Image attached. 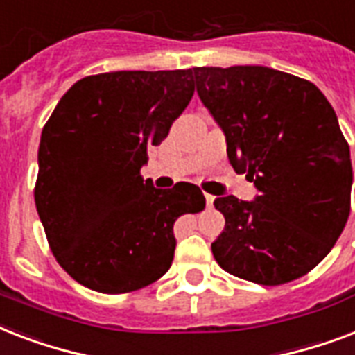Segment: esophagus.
I'll use <instances>...</instances> for the list:
<instances>
[{
    "instance_id": "1",
    "label": "esophagus",
    "mask_w": 355,
    "mask_h": 355,
    "mask_svg": "<svg viewBox=\"0 0 355 355\" xmlns=\"http://www.w3.org/2000/svg\"><path fill=\"white\" fill-rule=\"evenodd\" d=\"M205 197H206V205H208V208H211V206H214V200H216V197L210 193H205Z\"/></svg>"
}]
</instances>
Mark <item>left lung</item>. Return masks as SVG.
Returning <instances> with one entry per match:
<instances>
[{"label":"left lung","instance_id":"8db88e82","mask_svg":"<svg viewBox=\"0 0 355 355\" xmlns=\"http://www.w3.org/2000/svg\"><path fill=\"white\" fill-rule=\"evenodd\" d=\"M191 77L227 136L228 160L259 191L250 202L214 200L225 216L214 258L261 286L308 275L350 216V147L334 108L313 83L265 66L193 68Z\"/></svg>","mask_w":355,"mask_h":355}]
</instances>
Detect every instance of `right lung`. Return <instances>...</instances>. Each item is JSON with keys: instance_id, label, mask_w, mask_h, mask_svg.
Returning <instances> with one entry per match:
<instances>
[{"instance_id": "add662e5", "label": "right lung", "mask_w": 355, "mask_h": 355, "mask_svg": "<svg viewBox=\"0 0 355 355\" xmlns=\"http://www.w3.org/2000/svg\"><path fill=\"white\" fill-rule=\"evenodd\" d=\"M195 92L191 69L110 71L77 80L44 125L35 202L53 256L80 286L121 295L166 275L173 225L205 210L199 186L141 177Z\"/></svg>"}]
</instances>
